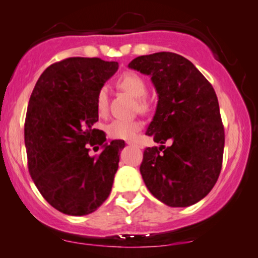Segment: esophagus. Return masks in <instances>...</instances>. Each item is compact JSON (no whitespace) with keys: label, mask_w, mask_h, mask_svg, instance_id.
<instances>
[{"label":"esophagus","mask_w":258,"mask_h":258,"mask_svg":"<svg viewBox=\"0 0 258 258\" xmlns=\"http://www.w3.org/2000/svg\"><path fill=\"white\" fill-rule=\"evenodd\" d=\"M127 145H131V146H138V142H136V141H127Z\"/></svg>","instance_id":"34e87169"}]
</instances>
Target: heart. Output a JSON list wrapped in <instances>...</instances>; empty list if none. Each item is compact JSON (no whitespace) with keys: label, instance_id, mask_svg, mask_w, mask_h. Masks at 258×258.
<instances>
[{"label":"heart","instance_id":"heart-1","mask_svg":"<svg viewBox=\"0 0 258 258\" xmlns=\"http://www.w3.org/2000/svg\"><path fill=\"white\" fill-rule=\"evenodd\" d=\"M117 88L132 96L136 101V106L140 111L145 112L151 107V102L145 94L147 93L146 81L135 74V73H126L121 75L117 80ZM96 108L100 115H105L107 110V89L101 88L96 96ZM141 121L138 120H115L107 126V134L111 138L117 140H132L140 131Z\"/></svg>","mask_w":258,"mask_h":258}]
</instances>
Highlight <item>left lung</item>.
<instances>
[{"instance_id": "left-lung-1", "label": "left lung", "mask_w": 258, "mask_h": 258, "mask_svg": "<svg viewBox=\"0 0 258 258\" xmlns=\"http://www.w3.org/2000/svg\"><path fill=\"white\" fill-rule=\"evenodd\" d=\"M128 68L150 75L158 94L146 135L161 146L145 150L143 181L168 207H190L210 193L221 170L225 132L215 90L191 61L175 53L137 56Z\"/></svg>"}]
</instances>
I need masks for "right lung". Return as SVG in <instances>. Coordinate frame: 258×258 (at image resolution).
<instances>
[{
  "label": "right lung",
  "mask_w": 258,
  "mask_h": 258,
  "mask_svg": "<svg viewBox=\"0 0 258 258\" xmlns=\"http://www.w3.org/2000/svg\"><path fill=\"white\" fill-rule=\"evenodd\" d=\"M117 61L68 58L38 79L24 123L28 169L45 200L60 213L83 216L107 199L124 141L107 142L100 130L96 96L117 72ZM89 145L102 151L88 154Z\"/></svg>",
  "instance_id": "1"
}]
</instances>
